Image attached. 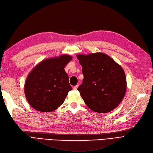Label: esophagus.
<instances>
[{
    "label": "esophagus",
    "mask_w": 153,
    "mask_h": 153,
    "mask_svg": "<svg viewBox=\"0 0 153 153\" xmlns=\"http://www.w3.org/2000/svg\"><path fill=\"white\" fill-rule=\"evenodd\" d=\"M78 86H79V85H76V86H74L73 87V90H76L77 89V88H78Z\"/></svg>",
    "instance_id": "1"
}]
</instances>
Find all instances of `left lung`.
<instances>
[{"instance_id": "left-lung-1", "label": "left lung", "mask_w": 153, "mask_h": 153, "mask_svg": "<svg viewBox=\"0 0 153 153\" xmlns=\"http://www.w3.org/2000/svg\"><path fill=\"white\" fill-rule=\"evenodd\" d=\"M77 58L84 76L77 90L87 106L100 113L114 109L123 100L126 90L123 68L103 53L80 54Z\"/></svg>"}]
</instances>
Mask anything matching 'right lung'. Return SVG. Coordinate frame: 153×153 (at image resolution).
<instances>
[{"label": "right lung", "mask_w": 153, "mask_h": 153, "mask_svg": "<svg viewBox=\"0 0 153 153\" xmlns=\"http://www.w3.org/2000/svg\"><path fill=\"white\" fill-rule=\"evenodd\" d=\"M72 59L67 55L43 61L32 70L25 84L26 99L30 106L41 112L56 110L72 90L64 70Z\"/></svg>", "instance_id": "1"}]
</instances>
